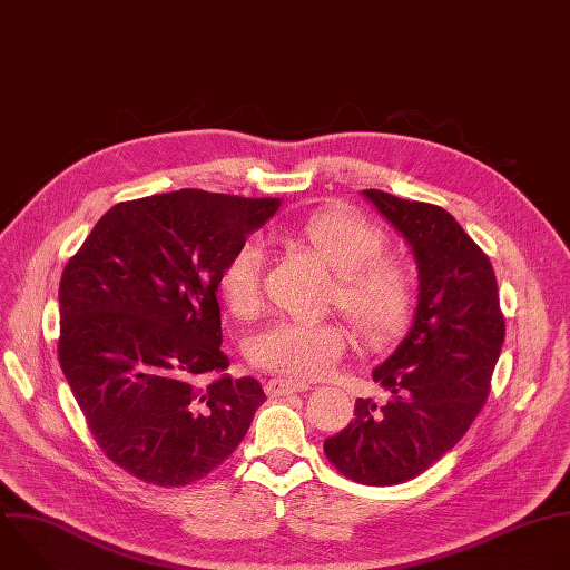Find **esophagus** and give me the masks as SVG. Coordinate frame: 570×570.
I'll return each instance as SVG.
<instances>
[{
	"mask_svg": "<svg viewBox=\"0 0 570 570\" xmlns=\"http://www.w3.org/2000/svg\"><path fill=\"white\" fill-rule=\"evenodd\" d=\"M304 390H308L306 383L291 381V379H271L266 383V392L271 396H286V394H295V392H304Z\"/></svg>",
	"mask_w": 570,
	"mask_h": 570,
	"instance_id": "1",
	"label": "esophagus"
}]
</instances>
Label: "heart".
<instances>
[{
    "mask_svg": "<svg viewBox=\"0 0 570 570\" xmlns=\"http://www.w3.org/2000/svg\"><path fill=\"white\" fill-rule=\"evenodd\" d=\"M295 238L327 266L336 279L330 302L354 324L370 347L390 343L411 317L415 279L409 266L385 255V229L347 209L320 212L297 225ZM266 248L246 238L225 262L218 293L240 317L255 315L262 304ZM347 332L338 322L279 320L253 336L248 358L255 367L297 381L327 374L347 352Z\"/></svg>",
    "mask_w": 570,
    "mask_h": 570,
    "instance_id": "obj_1",
    "label": "heart"
}]
</instances>
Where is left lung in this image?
<instances>
[{
    "instance_id": "obj_1",
    "label": "left lung",
    "mask_w": 570,
    "mask_h": 570,
    "mask_svg": "<svg viewBox=\"0 0 570 570\" xmlns=\"http://www.w3.org/2000/svg\"><path fill=\"white\" fill-rule=\"evenodd\" d=\"M363 196L413 248L420 297L411 332L372 370L387 401L356 399L354 420L324 440L347 478L387 487L449 453L490 394L505 338L499 286L487 257L442 207L379 189Z\"/></svg>"
}]
</instances>
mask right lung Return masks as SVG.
Listing matches in <instances>:
<instances>
[{
    "label": "right lung",
    "mask_w": 570,
    "mask_h": 570,
    "mask_svg": "<svg viewBox=\"0 0 570 570\" xmlns=\"http://www.w3.org/2000/svg\"><path fill=\"white\" fill-rule=\"evenodd\" d=\"M279 198L180 189L117 203L60 279L62 374L101 451L135 478L183 487L246 438L266 401L222 374L218 277Z\"/></svg>",
    "instance_id": "right-lung-1"
}]
</instances>
